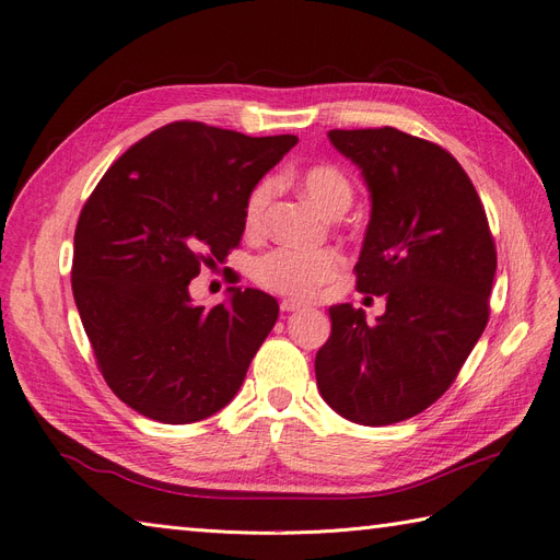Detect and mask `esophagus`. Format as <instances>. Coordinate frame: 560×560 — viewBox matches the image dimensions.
<instances>
[{"label": "esophagus", "mask_w": 560, "mask_h": 560, "mask_svg": "<svg viewBox=\"0 0 560 560\" xmlns=\"http://www.w3.org/2000/svg\"><path fill=\"white\" fill-rule=\"evenodd\" d=\"M280 308L284 313H292V311H299V308H306V303L299 301V299H282L280 301Z\"/></svg>", "instance_id": "obj_1"}]
</instances>
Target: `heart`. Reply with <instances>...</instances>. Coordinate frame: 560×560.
Wrapping results in <instances>:
<instances>
[{
  "instance_id": "obj_1",
  "label": "heart",
  "mask_w": 560,
  "mask_h": 560,
  "mask_svg": "<svg viewBox=\"0 0 560 560\" xmlns=\"http://www.w3.org/2000/svg\"><path fill=\"white\" fill-rule=\"evenodd\" d=\"M301 189L311 198L313 206L322 212H343L352 200V186L348 177L334 165H313L301 175ZM273 186L270 182L259 184L247 198L245 226L247 231H259L268 210ZM343 266V257L331 247H292L284 245L264 254L254 264V278L266 290L292 296H311L322 284L336 278Z\"/></svg>"
}]
</instances>
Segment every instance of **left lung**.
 <instances>
[{
  "label": "left lung",
  "instance_id": "obj_1",
  "mask_svg": "<svg viewBox=\"0 0 560 560\" xmlns=\"http://www.w3.org/2000/svg\"><path fill=\"white\" fill-rule=\"evenodd\" d=\"M327 138L369 189L354 270L360 292L385 296V313L366 325L362 308L331 306L315 378L338 416L393 425L442 397L481 338L498 266L493 235L477 189L442 147L387 126Z\"/></svg>",
  "mask_w": 560,
  "mask_h": 560
}]
</instances>
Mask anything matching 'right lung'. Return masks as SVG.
Instances as JSON below:
<instances>
[{
    "instance_id": "add662e5",
    "label": "right lung",
    "mask_w": 560,
    "mask_h": 560,
    "mask_svg": "<svg viewBox=\"0 0 560 560\" xmlns=\"http://www.w3.org/2000/svg\"><path fill=\"white\" fill-rule=\"evenodd\" d=\"M296 142L177 121L132 144L95 186L74 233L72 292L97 366L130 409L186 425L241 389L278 301L229 287L206 308L189 284L241 243L249 194Z\"/></svg>"
}]
</instances>
